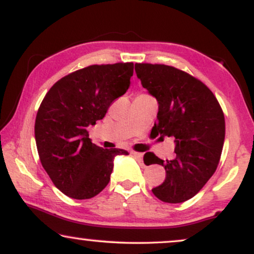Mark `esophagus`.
Segmentation results:
<instances>
[{
	"label": "esophagus",
	"mask_w": 254,
	"mask_h": 254,
	"mask_svg": "<svg viewBox=\"0 0 254 254\" xmlns=\"http://www.w3.org/2000/svg\"><path fill=\"white\" fill-rule=\"evenodd\" d=\"M131 155L134 156L135 158L137 159V161H140V162H142V158H143V154H141V152H131Z\"/></svg>",
	"instance_id": "esophagus-1"
}]
</instances>
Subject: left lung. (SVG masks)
Masks as SVG:
<instances>
[{"instance_id":"left-lung-1","label":"left lung","mask_w":254,"mask_h":254,"mask_svg":"<svg viewBox=\"0 0 254 254\" xmlns=\"http://www.w3.org/2000/svg\"><path fill=\"white\" fill-rule=\"evenodd\" d=\"M135 71L158 103L151 133L172 137L176 144L170 161L151 154V164L162 165L166 172L164 182L151 190L163 202H184L216 171L225 136L223 111L214 93L185 71L150 64H136Z\"/></svg>"}]
</instances>
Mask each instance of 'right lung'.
<instances>
[{
  "instance_id": "add662e5",
  "label": "right lung",
  "mask_w": 254,
  "mask_h": 254,
  "mask_svg": "<svg viewBox=\"0 0 254 254\" xmlns=\"http://www.w3.org/2000/svg\"><path fill=\"white\" fill-rule=\"evenodd\" d=\"M133 71V62L89 65L62 77L41 102L34 124L38 154L52 182L67 196H96L110 182L116 156L128 155L124 149L92 143L88 127L126 93Z\"/></svg>"
}]
</instances>
